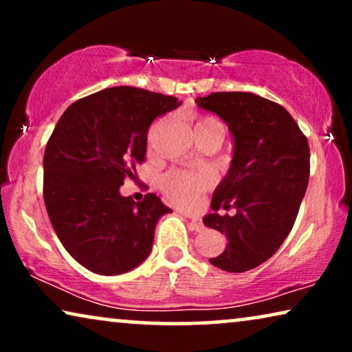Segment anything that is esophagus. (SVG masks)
I'll return each instance as SVG.
<instances>
[{
  "instance_id": "34e87169",
  "label": "esophagus",
  "mask_w": 352,
  "mask_h": 352,
  "mask_svg": "<svg viewBox=\"0 0 352 352\" xmlns=\"http://www.w3.org/2000/svg\"><path fill=\"white\" fill-rule=\"evenodd\" d=\"M187 218L190 219V226H192V229L197 230V232H200V230H204V229H205L204 223H201V221H200L199 218H192V216H187Z\"/></svg>"
}]
</instances>
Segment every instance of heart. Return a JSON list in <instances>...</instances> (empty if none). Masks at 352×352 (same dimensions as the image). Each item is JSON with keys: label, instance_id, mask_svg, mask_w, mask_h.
I'll use <instances>...</instances> for the list:
<instances>
[{"label": "heart", "instance_id": "obj_1", "mask_svg": "<svg viewBox=\"0 0 352 352\" xmlns=\"http://www.w3.org/2000/svg\"><path fill=\"white\" fill-rule=\"evenodd\" d=\"M195 134L214 133L224 139L226 126L214 115H200L194 120ZM160 189L173 204L184 210H195L201 205L204 195L214 184L210 173H189L184 170H171L158 181Z\"/></svg>", "mask_w": 352, "mask_h": 352}]
</instances>
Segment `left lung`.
Instances as JSON below:
<instances>
[{
	"instance_id": "obj_1",
	"label": "left lung",
	"mask_w": 352,
	"mask_h": 352,
	"mask_svg": "<svg viewBox=\"0 0 352 352\" xmlns=\"http://www.w3.org/2000/svg\"><path fill=\"white\" fill-rule=\"evenodd\" d=\"M219 115L234 136V158L211 199L206 228L226 235L228 245L210 263L245 272L267 261L290 234L309 181V144L280 104L253 93H211L197 98ZM230 208L236 214H217Z\"/></svg>"
}]
</instances>
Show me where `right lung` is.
Segmentation results:
<instances>
[{
    "label": "right lung",
    "mask_w": 352,
    "mask_h": 352,
    "mask_svg": "<svg viewBox=\"0 0 352 352\" xmlns=\"http://www.w3.org/2000/svg\"><path fill=\"white\" fill-rule=\"evenodd\" d=\"M177 98L115 86L75 100L62 113L45 151L43 197L60 243L91 272L118 276L148 256L160 216L155 194L141 201L120 186L146 160L152 122Z\"/></svg>",
    "instance_id": "1"
}]
</instances>
